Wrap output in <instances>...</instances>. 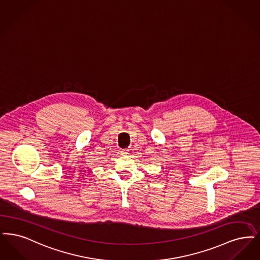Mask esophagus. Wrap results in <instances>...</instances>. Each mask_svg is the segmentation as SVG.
<instances>
[{
	"label": "esophagus",
	"instance_id": "esophagus-1",
	"mask_svg": "<svg viewBox=\"0 0 260 260\" xmlns=\"http://www.w3.org/2000/svg\"><path fill=\"white\" fill-rule=\"evenodd\" d=\"M129 150L128 149H121V154H123V155H127L129 152H128Z\"/></svg>",
	"mask_w": 260,
	"mask_h": 260
}]
</instances>
